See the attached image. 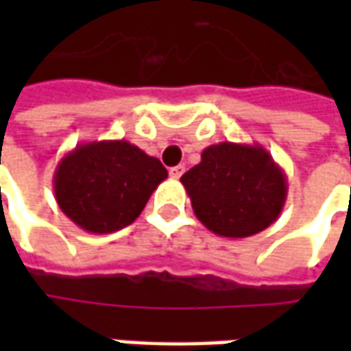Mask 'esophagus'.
I'll list each match as a JSON object with an SVG mask.
<instances>
[{
    "instance_id": "esophagus-1",
    "label": "esophagus",
    "mask_w": 351,
    "mask_h": 351,
    "mask_svg": "<svg viewBox=\"0 0 351 351\" xmlns=\"http://www.w3.org/2000/svg\"><path fill=\"white\" fill-rule=\"evenodd\" d=\"M184 171H186L184 165H176V167H171L169 175H171V178H180L184 175Z\"/></svg>"
}]
</instances>
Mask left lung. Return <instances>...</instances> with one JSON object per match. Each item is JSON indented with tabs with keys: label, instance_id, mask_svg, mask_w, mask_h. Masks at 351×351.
Here are the masks:
<instances>
[{
	"label": "left lung",
	"instance_id": "left-lung-1",
	"mask_svg": "<svg viewBox=\"0 0 351 351\" xmlns=\"http://www.w3.org/2000/svg\"><path fill=\"white\" fill-rule=\"evenodd\" d=\"M180 182L197 220L226 239H246L278 220L287 197V178L259 143L206 146L201 161Z\"/></svg>",
	"mask_w": 351,
	"mask_h": 351
}]
</instances>
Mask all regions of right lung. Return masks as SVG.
<instances>
[{
	"label": "right lung",
	"mask_w": 351,
	"mask_h": 351,
	"mask_svg": "<svg viewBox=\"0 0 351 351\" xmlns=\"http://www.w3.org/2000/svg\"><path fill=\"white\" fill-rule=\"evenodd\" d=\"M167 178L158 158L128 141L80 143L54 171L62 213L95 235L114 233L137 220L154 190Z\"/></svg>",
	"instance_id": "1"
}]
</instances>
